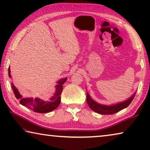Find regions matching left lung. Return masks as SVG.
<instances>
[{"mask_svg": "<svg viewBox=\"0 0 150 150\" xmlns=\"http://www.w3.org/2000/svg\"><path fill=\"white\" fill-rule=\"evenodd\" d=\"M135 96V93L133 96H131V97L129 98V99H127L124 102L111 105V106H107V105H102L97 103L96 102L91 99V98L89 96V93H87V103H88L89 108L91 110L98 114H101V115H112V114L117 113V112L127 108L132 102Z\"/></svg>", "mask_w": 150, "mask_h": 150, "instance_id": "1", "label": "left lung"}]
</instances>
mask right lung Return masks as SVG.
I'll return each mask as SVG.
<instances>
[{
  "label": "right lung",
  "instance_id": "right-lung-1",
  "mask_svg": "<svg viewBox=\"0 0 150 150\" xmlns=\"http://www.w3.org/2000/svg\"><path fill=\"white\" fill-rule=\"evenodd\" d=\"M10 73L11 71L9 67L8 68V76L9 77H11ZM67 79V78H63L57 81V85L55 86L56 91L54 94L49 99V100H46V101L38 98H23L22 96L18 91L17 89L13 86V83L11 85V87H12L15 97L20 100L19 102L21 105L27 107L28 108H30V110H32L35 112L47 113L55 110L61 103V95L62 89H63L62 85L64 83Z\"/></svg>",
  "mask_w": 150,
  "mask_h": 150
}]
</instances>
